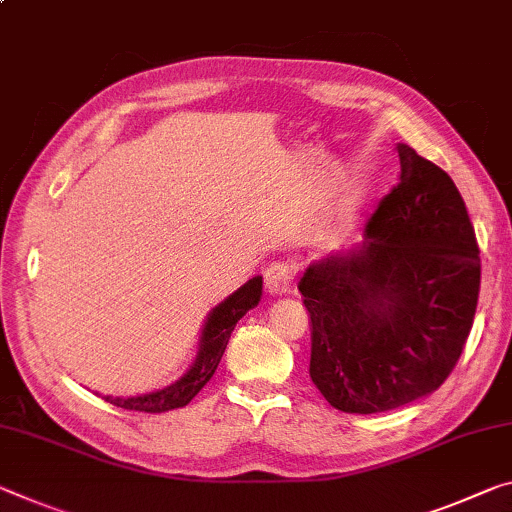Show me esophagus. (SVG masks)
Wrapping results in <instances>:
<instances>
[{
	"instance_id": "34e87169",
	"label": "esophagus",
	"mask_w": 512,
	"mask_h": 512,
	"mask_svg": "<svg viewBox=\"0 0 512 512\" xmlns=\"http://www.w3.org/2000/svg\"><path fill=\"white\" fill-rule=\"evenodd\" d=\"M266 291L271 296H287L291 291V269L285 262H275L266 269Z\"/></svg>"
}]
</instances>
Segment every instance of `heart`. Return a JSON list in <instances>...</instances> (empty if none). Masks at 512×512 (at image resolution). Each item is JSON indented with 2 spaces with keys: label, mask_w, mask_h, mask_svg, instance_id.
Returning <instances> with one entry per match:
<instances>
[{
  "label": "heart",
  "mask_w": 512,
  "mask_h": 512,
  "mask_svg": "<svg viewBox=\"0 0 512 512\" xmlns=\"http://www.w3.org/2000/svg\"><path fill=\"white\" fill-rule=\"evenodd\" d=\"M339 234H342V227L330 225V227H326V230H323L321 243H323V246H328V243H335L339 239Z\"/></svg>",
  "instance_id": "obj_1"
}]
</instances>
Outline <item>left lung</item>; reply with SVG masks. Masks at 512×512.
I'll list each match as a JSON object with an SVG mask.
<instances>
[{"mask_svg": "<svg viewBox=\"0 0 512 512\" xmlns=\"http://www.w3.org/2000/svg\"><path fill=\"white\" fill-rule=\"evenodd\" d=\"M399 186L358 246L298 282L310 314V378L332 408L396 410L433 394L472 330L481 257L465 200L442 168L399 143Z\"/></svg>", "mask_w": 512, "mask_h": 512, "instance_id": "1", "label": "left lung"}]
</instances>
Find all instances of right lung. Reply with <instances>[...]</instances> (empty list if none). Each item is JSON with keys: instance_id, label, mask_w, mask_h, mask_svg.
I'll return each instance as SVG.
<instances>
[{"instance_id": "right-lung-1", "label": "right lung", "mask_w": 512, "mask_h": 512, "mask_svg": "<svg viewBox=\"0 0 512 512\" xmlns=\"http://www.w3.org/2000/svg\"><path fill=\"white\" fill-rule=\"evenodd\" d=\"M259 300H262V275L250 278L246 285H241L234 294L221 300L207 314L205 326L200 330L196 358H193L191 367L175 383L136 396H102V399L118 405V408L139 412H166L184 408L209 383V378L214 376L234 326H237L241 316H246L248 310L259 305Z\"/></svg>"}]
</instances>
